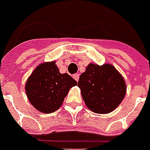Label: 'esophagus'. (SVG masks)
<instances>
[{"mask_svg": "<svg viewBox=\"0 0 150 150\" xmlns=\"http://www.w3.org/2000/svg\"><path fill=\"white\" fill-rule=\"evenodd\" d=\"M72 77H73V79H75V80H76L77 82L79 81V73H76V74H74V75H73Z\"/></svg>", "mask_w": 150, "mask_h": 150, "instance_id": "obj_1", "label": "esophagus"}]
</instances>
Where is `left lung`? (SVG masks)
<instances>
[{"label":"left lung","mask_w":150,"mask_h":150,"mask_svg":"<svg viewBox=\"0 0 150 150\" xmlns=\"http://www.w3.org/2000/svg\"><path fill=\"white\" fill-rule=\"evenodd\" d=\"M78 86L87 107L98 114L113 111L123 100L127 91L123 77L110 64H88Z\"/></svg>","instance_id":"8db88e82"}]
</instances>
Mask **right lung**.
Wrapping results in <instances>:
<instances>
[{
  "label": "right lung",
  "mask_w": 150,
  "mask_h": 150,
  "mask_svg": "<svg viewBox=\"0 0 150 150\" xmlns=\"http://www.w3.org/2000/svg\"><path fill=\"white\" fill-rule=\"evenodd\" d=\"M78 83L67 73H60L56 62L39 65L25 84L29 102L42 113H51L60 108L71 87Z\"/></svg>",
  "instance_id": "obj_1"
}]
</instances>
